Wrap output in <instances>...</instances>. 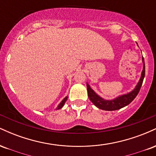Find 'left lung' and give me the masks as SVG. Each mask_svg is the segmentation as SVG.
<instances>
[{
    "label": "left lung",
    "mask_w": 156,
    "mask_h": 156,
    "mask_svg": "<svg viewBox=\"0 0 156 156\" xmlns=\"http://www.w3.org/2000/svg\"><path fill=\"white\" fill-rule=\"evenodd\" d=\"M142 62L144 63V67H143L142 73H141V76L139 83L136 87V88L133 89L132 92H130L128 94H124L118 97L115 99L112 100V101H106V100L103 99L101 97L98 96L94 91L91 89L90 86L88 83H87V92H88V97L92 103L98 108H101L102 110L105 111H115L120 109L123 107L126 106L128 104H130L132 101L135 99L136 97L137 96L138 93L140 91V89L142 85L143 80H144V75H145V65H144V60L142 57Z\"/></svg>",
    "instance_id": "1"
}]
</instances>
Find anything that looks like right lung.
<instances>
[{"label": "right lung", "instance_id": "obj_1", "mask_svg": "<svg viewBox=\"0 0 156 156\" xmlns=\"http://www.w3.org/2000/svg\"><path fill=\"white\" fill-rule=\"evenodd\" d=\"M67 98H68V97H66V98H64L63 101H62V102H61V103H59V105H58V107H57V108H56V110H58V109L62 108V107H63V105H64V103H65V102L67 101Z\"/></svg>", "mask_w": 156, "mask_h": 156}]
</instances>
